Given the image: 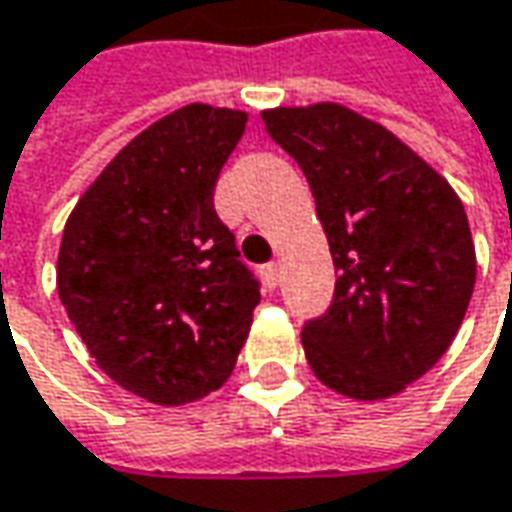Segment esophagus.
Here are the masks:
<instances>
[{"label": "esophagus", "instance_id": "obj_1", "mask_svg": "<svg viewBox=\"0 0 512 512\" xmlns=\"http://www.w3.org/2000/svg\"><path fill=\"white\" fill-rule=\"evenodd\" d=\"M262 276H265L267 287H276V285H279V265H276V262L265 265V267H262Z\"/></svg>", "mask_w": 512, "mask_h": 512}]
</instances>
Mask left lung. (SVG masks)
<instances>
[{
    "instance_id": "left-lung-1",
    "label": "left lung",
    "mask_w": 512,
    "mask_h": 512,
    "mask_svg": "<svg viewBox=\"0 0 512 512\" xmlns=\"http://www.w3.org/2000/svg\"><path fill=\"white\" fill-rule=\"evenodd\" d=\"M299 162L336 276L333 305L302 330L316 379L382 402L447 353L476 285L459 193L396 133L336 102L262 110Z\"/></svg>"
}]
</instances>
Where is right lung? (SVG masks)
<instances>
[{"mask_svg": "<svg viewBox=\"0 0 512 512\" xmlns=\"http://www.w3.org/2000/svg\"><path fill=\"white\" fill-rule=\"evenodd\" d=\"M247 113L193 102L133 136L70 210L56 290L96 364L128 393L179 407L219 390L259 285L213 210Z\"/></svg>", "mask_w": 512, "mask_h": 512, "instance_id": "1", "label": "right lung"}]
</instances>
